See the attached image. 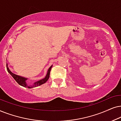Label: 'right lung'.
I'll return each mask as SVG.
<instances>
[{
  "mask_svg": "<svg viewBox=\"0 0 121 121\" xmlns=\"http://www.w3.org/2000/svg\"><path fill=\"white\" fill-rule=\"evenodd\" d=\"M52 65H51V66L49 67V69H48L46 75L45 76V77L44 78L39 80V81H37L35 82L34 83L33 85H28V83H26V81L27 80H28V78H25V77H24L21 76L17 75H16V74H14L13 73V72L10 70V69H9V67H8V64H6V69H7L8 72L10 74L11 76H12L13 77L14 79L17 82V83H18L19 85H20V86H23L24 87H26L28 88H31L33 87H35L39 86L40 85L44 84V83H45L46 82L48 81V79L49 78L50 72V71H51V68H52Z\"/></svg>",
  "mask_w": 121,
  "mask_h": 121,
  "instance_id": "1",
  "label": "right lung"
}]
</instances>
